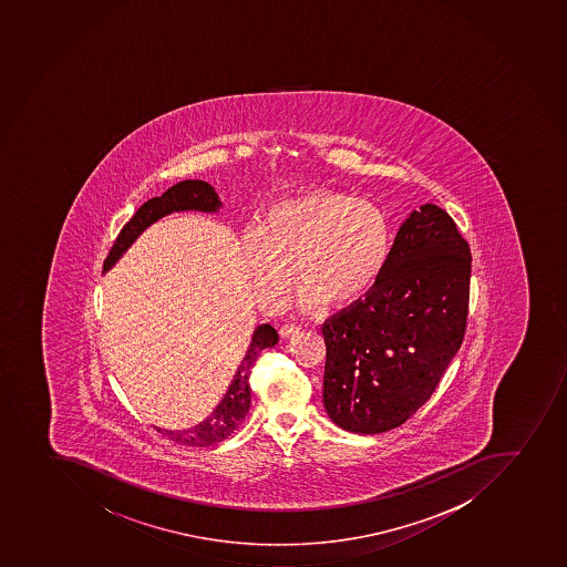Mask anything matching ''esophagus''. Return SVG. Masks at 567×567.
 Listing matches in <instances>:
<instances>
[{"label": "esophagus", "instance_id": "esophagus-1", "mask_svg": "<svg viewBox=\"0 0 567 567\" xmlns=\"http://www.w3.org/2000/svg\"><path fill=\"white\" fill-rule=\"evenodd\" d=\"M299 330H301V328L297 327V324H282V327L279 328V333H281L282 338H291V336L299 333Z\"/></svg>", "mask_w": 567, "mask_h": 567}]
</instances>
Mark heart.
I'll return each instance as SVG.
<instances>
[{
    "instance_id": "heart-1",
    "label": "heart",
    "mask_w": 567,
    "mask_h": 567,
    "mask_svg": "<svg viewBox=\"0 0 567 567\" xmlns=\"http://www.w3.org/2000/svg\"><path fill=\"white\" fill-rule=\"evenodd\" d=\"M240 250L259 301L281 307L302 282L305 310L350 307L383 276L392 226L380 206L349 193L316 189L271 206L240 237Z\"/></svg>"
}]
</instances>
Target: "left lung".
<instances>
[{
	"label": "left lung",
	"instance_id": "obj_1",
	"mask_svg": "<svg viewBox=\"0 0 567 567\" xmlns=\"http://www.w3.org/2000/svg\"><path fill=\"white\" fill-rule=\"evenodd\" d=\"M471 260L445 209H412L380 281L322 324V403L336 425L378 434L426 403L462 347Z\"/></svg>",
	"mask_w": 567,
	"mask_h": 567
}]
</instances>
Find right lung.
Instances as JSON below:
<instances>
[{"mask_svg":"<svg viewBox=\"0 0 567 567\" xmlns=\"http://www.w3.org/2000/svg\"><path fill=\"white\" fill-rule=\"evenodd\" d=\"M220 208H223V203H220L215 187L209 186L208 183L183 181V183L175 184L162 197L150 198L146 204H142L130 223L125 224L105 259L104 271L113 268L116 260L141 237L142 231L150 228L151 224H155L158 218L175 214V212L217 214ZM277 341H279V333L276 328L270 324H259L254 330L250 347L246 350L243 363L239 364L234 380L229 383L223 400L218 401L214 412L198 425L186 429V431H162V429H156V431L162 432L173 442L189 445V447H209V445L224 442L226 437L231 436V432L243 423L246 414L250 411L251 367L259 358L260 352L276 347Z\"/></svg>","mask_w":567,"mask_h":567,"instance_id":"add662e5","label":"right lung"}]
</instances>
